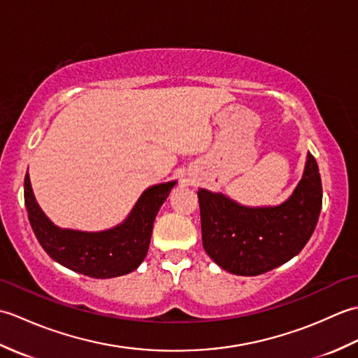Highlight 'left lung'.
Returning <instances> with one entry per match:
<instances>
[{
    "label": "left lung",
    "instance_id": "1",
    "mask_svg": "<svg viewBox=\"0 0 358 358\" xmlns=\"http://www.w3.org/2000/svg\"><path fill=\"white\" fill-rule=\"evenodd\" d=\"M322 199L320 172L310 152L292 195L277 206H243L199 189L203 248L227 272L260 275L300 254L317 226Z\"/></svg>",
    "mask_w": 358,
    "mask_h": 358
}]
</instances>
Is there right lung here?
Returning a JSON list of instances; mask_svg holds the SVG:
<instances>
[{
    "label": "right lung",
    "instance_id": "right-lung-1",
    "mask_svg": "<svg viewBox=\"0 0 358 358\" xmlns=\"http://www.w3.org/2000/svg\"><path fill=\"white\" fill-rule=\"evenodd\" d=\"M175 185L177 181H167L148 187L123 223L98 232L53 224L35 200L29 173L24 203L35 237L52 260L83 275L113 278L135 271L146 258L155 217Z\"/></svg>",
    "mask_w": 358,
    "mask_h": 358
}]
</instances>
